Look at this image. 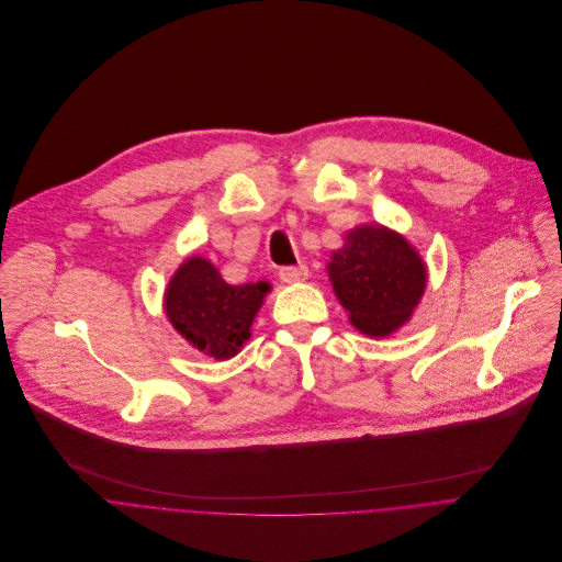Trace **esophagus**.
<instances>
[{
    "instance_id": "esophagus-1",
    "label": "esophagus",
    "mask_w": 562,
    "mask_h": 562,
    "mask_svg": "<svg viewBox=\"0 0 562 562\" xmlns=\"http://www.w3.org/2000/svg\"><path fill=\"white\" fill-rule=\"evenodd\" d=\"M281 281L283 283H301L307 279V268L301 263V266H288V268H281L279 272Z\"/></svg>"
}]
</instances>
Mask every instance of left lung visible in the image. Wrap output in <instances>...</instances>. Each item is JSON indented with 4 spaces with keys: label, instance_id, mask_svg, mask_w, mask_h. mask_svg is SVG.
Wrapping results in <instances>:
<instances>
[{
    "label": "left lung",
    "instance_id": "1",
    "mask_svg": "<svg viewBox=\"0 0 562 562\" xmlns=\"http://www.w3.org/2000/svg\"><path fill=\"white\" fill-rule=\"evenodd\" d=\"M327 274L350 323L374 339L409 321L427 285V268L416 248L379 223L350 231L346 246L331 252Z\"/></svg>",
    "mask_w": 562,
    "mask_h": 562
}]
</instances>
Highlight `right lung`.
<instances>
[{"label": "right lung", "instance_id": "1", "mask_svg": "<svg viewBox=\"0 0 562 562\" xmlns=\"http://www.w3.org/2000/svg\"><path fill=\"white\" fill-rule=\"evenodd\" d=\"M268 292L266 281L231 285L207 259L190 257L172 274L164 307L192 348L226 361L250 339L252 321Z\"/></svg>", "mask_w": 562, "mask_h": 562}]
</instances>
